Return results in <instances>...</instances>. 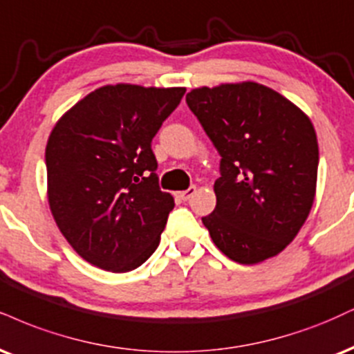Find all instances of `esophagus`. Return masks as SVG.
Masks as SVG:
<instances>
[{"label": "esophagus", "mask_w": 354, "mask_h": 354, "mask_svg": "<svg viewBox=\"0 0 354 354\" xmlns=\"http://www.w3.org/2000/svg\"><path fill=\"white\" fill-rule=\"evenodd\" d=\"M194 193H196V188H194V186H191V188H188L186 191H180V193H178V198L183 199V201H188V199H189L191 196H193Z\"/></svg>", "instance_id": "obj_1"}]
</instances>
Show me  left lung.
Returning a JSON list of instances; mask_svg holds the SVG:
<instances>
[{"label":"left lung","instance_id":"left-lung-1","mask_svg":"<svg viewBox=\"0 0 354 354\" xmlns=\"http://www.w3.org/2000/svg\"><path fill=\"white\" fill-rule=\"evenodd\" d=\"M186 102L221 155L216 209L203 218L212 242L244 266L275 257L313 206L312 120L282 93L250 80L193 88Z\"/></svg>","mask_w":354,"mask_h":354}]
</instances>
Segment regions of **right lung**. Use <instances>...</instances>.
Returning a JSON list of instances; mask_svg holds the SVG:
<instances>
[{"mask_svg":"<svg viewBox=\"0 0 354 354\" xmlns=\"http://www.w3.org/2000/svg\"><path fill=\"white\" fill-rule=\"evenodd\" d=\"M185 92L109 84L55 122L46 145L49 207L92 266L130 272L158 247L174 199L158 188L151 140Z\"/></svg>","mask_w":354,"mask_h":354,"instance_id":"add662e5","label":"right lung"}]
</instances>
